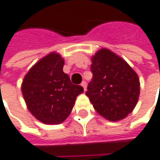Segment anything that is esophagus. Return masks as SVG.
Masks as SVG:
<instances>
[{
  "instance_id": "34e87169",
  "label": "esophagus",
  "mask_w": 160,
  "mask_h": 160,
  "mask_svg": "<svg viewBox=\"0 0 160 160\" xmlns=\"http://www.w3.org/2000/svg\"><path fill=\"white\" fill-rule=\"evenodd\" d=\"M81 86L83 87V88H84V91H86V89H87V82H86V81H82V83H81Z\"/></svg>"
}]
</instances>
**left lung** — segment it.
Instances as JSON below:
<instances>
[{"instance_id": "left-lung-1", "label": "left lung", "mask_w": 160, "mask_h": 160, "mask_svg": "<svg viewBox=\"0 0 160 160\" xmlns=\"http://www.w3.org/2000/svg\"><path fill=\"white\" fill-rule=\"evenodd\" d=\"M92 81L87 97L94 109L110 121L125 118L139 99L138 75L123 58L108 48H101L91 58Z\"/></svg>"}]
</instances>
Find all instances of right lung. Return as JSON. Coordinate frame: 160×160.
<instances>
[{
  "instance_id": "obj_1",
  "label": "right lung",
  "mask_w": 160,
  "mask_h": 160,
  "mask_svg": "<svg viewBox=\"0 0 160 160\" xmlns=\"http://www.w3.org/2000/svg\"><path fill=\"white\" fill-rule=\"evenodd\" d=\"M63 64L60 54L49 53L32 66L21 85L27 109L44 124L63 122L72 112L76 97L84 91L71 82L63 72Z\"/></svg>"
}]
</instances>
